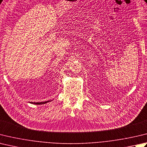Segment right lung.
Returning a JSON list of instances; mask_svg holds the SVG:
<instances>
[{"label": "right lung", "mask_w": 147, "mask_h": 147, "mask_svg": "<svg viewBox=\"0 0 147 147\" xmlns=\"http://www.w3.org/2000/svg\"><path fill=\"white\" fill-rule=\"evenodd\" d=\"M50 101V100H48V101H45V102H31L32 103V104H35V105H42V104H45V103H47L48 102Z\"/></svg>", "instance_id": "1"}]
</instances>
